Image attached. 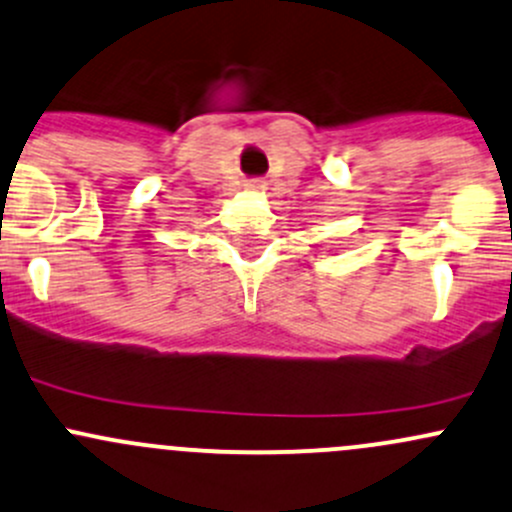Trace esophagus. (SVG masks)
Masks as SVG:
<instances>
[{
	"label": "esophagus",
	"mask_w": 512,
	"mask_h": 512,
	"mask_svg": "<svg viewBox=\"0 0 512 512\" xmlns=\"http://www.w3.org/2000/svg\"><path fill=\"white\" fill-rule=\"evenodd\" d=\"M247 188H250V191H262V188H265V181H262V179H252L250 184H247Z\"/></svg>",
	"instance_id": "esophagus-1"
}]
</instances>
